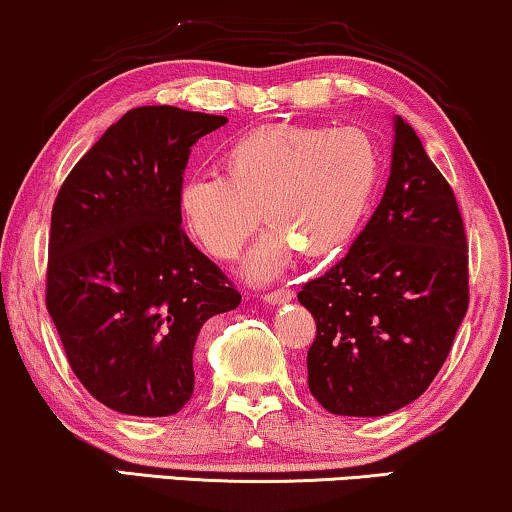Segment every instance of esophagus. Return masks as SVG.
Here are the masks:
<instances>
[{"mask_svg": "<svg viewBox=\"0 0 512 512\" xmlns=\"http://www.w3.org/2000/svg\"><path fill=\"white\" fill-rule=\"evenodd\" d=\"M293 298V291L291 289H277V291H270L265 293L263 300L268 305H282V303H289V300Z\"/></svg>", "mask_w": 512, "mask_h": 512, "instance_id": "1", "label": "esophagus"}]
</instances>
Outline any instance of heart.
<instances>
[{
	"mask_svg": "<svg viewBox=\"0 0 512 512\" xmlns=\"http://www.w3.org/2000/svg\"><path fill=\"white\" fill-rule=\"evenodd\" d=\"M380 153L356 128L265 125L221 153L219 174H193L179 186L186 228L216 261H233L258 226L270 223L251 251L247 275L272 279L303 249L324 258L356 233L373 198Z\"/></svg>",
	"mask_w": 512,
	"mask_h": 512,
	"instance_id": "b5f03b06",
	"label": "heart"
}]
</instances>
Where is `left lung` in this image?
Wrapping results in <instances>:
<instances>
[{
	"label": "left lung",
	"instance_id": "1",
	"mask_svg": "<svg viewBox=\"0 0 512 512\" xmlns=\"http://www.w3.org/2000/svg\"><path fill=\"white\" fill-rule=\"evenodd\" d=\"M298 300L317 324L307 384L333 415L401 410L443 368L468 310L466 233L450 184L403 118L375 214Z\"/></svg>",
	"mask_w": 512,
	"mask_h": 512
}]
</instances>
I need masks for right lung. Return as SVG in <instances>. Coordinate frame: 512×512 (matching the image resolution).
Wrapping results in <instances>:
<instances>
[{
  "label": "right lung",
  "mask_w": 512,
  "mask_h": 512,
  "mask_svg": "<svg viewBox=\"0 0 512 512\" xmlns=\"http://www.w3.org/2000/svg\"><path fill=\"white\" fill-rule=\"evenodd\" d=\"M226 116L130 109L55 198L46 307L79 382L107 408L177 415L195 387L202 324L240 291L181 228L179 186L200 137Z\"/></svg>",
  "instance_id": "add662e5"
}]
</instances>
